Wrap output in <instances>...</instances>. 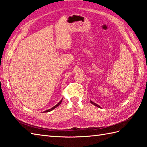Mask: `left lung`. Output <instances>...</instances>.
Wrapping results in <instances>:
<instances>
[{
  "instance_id": "left-lung-1",
  "label": "left lung",
  "mask_w": 147,
  "mask_h": 147,
  "mask_svg": "<svg viewBox=\"0 0 147 147\" xmlns=\"http://www.w3.org/2000/svg\"><path fill=\"white\" fill-rule=\"evenodd\" d=\"M90 103H91V104H93L94 105H95V106H96V107H99V108H100V106L98 105V104H95V103H94V102H93L92 101H91L90 100Z\"/></svg>"
}]
</instances>
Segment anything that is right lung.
<instances>
[{
	"label": "right lung",
	"instance_id": "1",
	"mask_svg": "<svg viewBox=\"0 0 147 147\" xmlns=\"http://www.w3.org/2000/svg\"><path fill=\"white\" fill-rule=\"evenodd\" d=\"M61 102H62V100H61L60 102H59L58 103V104H57V105H55L54 106V107H53L52 108H51V109H49V110H47V111H44V112H50V111H52V110H54V109L55 108H56V107H58V106H59V105H60V104H61Z\"/></svg>",
	"mask_w": 147,
	"mask_h": 147
}]
</instances>
